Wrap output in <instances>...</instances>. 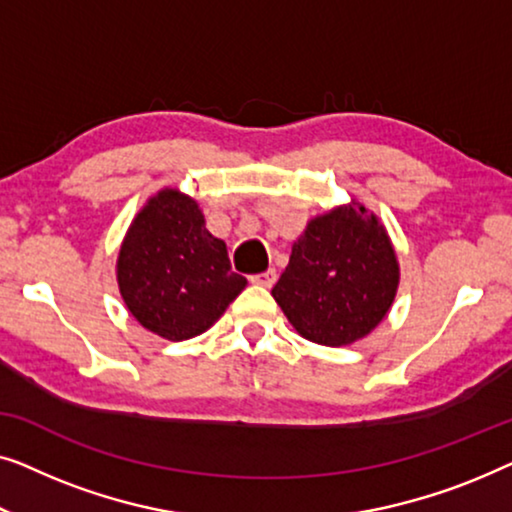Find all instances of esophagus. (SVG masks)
Instances as JSON below:
<instances>
[{
	"label": "esophagus",
	"instance_id": "34e87169",
	"mask_svg": "<svg viewBox=\"0 0 512 512\" xmlns=\"http://www.w3.org/2000/svg\"><path fill=\"white\" fill-rule=\"evenodd\" d=\"M278 273L276 269H266L264 273H257V276H250V280H253L255 285H262V287H273V283H276Z\"/></svg>",
	"mask_w": 512,
	"mask_h": 512
}]
</instances>
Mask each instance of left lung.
Listing matches in <instances>:
<instances>
[{"instance_id": "left-lung-1", "label": "left lung", "mask_w": 512, "mask_h": 512, "mask_svg": "<svg viewBox=\"0 0 512 512\" xmlns=\"http://www.w3.org/2000/svg\"><path fill=\"white\" fill-rule=\"evenodd\" d=\"M399 264L376 215L355 201L308 222L271 294L308 341L338 348L390 311Z\"/></svg>"}]
</instances>
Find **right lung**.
<instances>
[{"mask_svg":"<svg viewBox=\"0 0 512 512\" xmlns=\"http://www.w3.org/2000/svg\"><path fill=\"white\" fill-rule=\"evenodd\" d=\"M118 285L129 313L169 341L199 336L239 297L225 241L206 229L197 201L162 190L136 215L122 241Z\"/></svg>","mask_w":512,"mask_h":512,"instance_id":"add662e5","label":"right lung"}]
</instances>
